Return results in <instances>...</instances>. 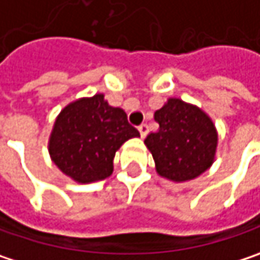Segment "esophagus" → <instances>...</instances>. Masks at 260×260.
Listing matches in <instances>:
<instances>
[{
  "label": "esophagus",
  "mask_w": 260,
  "mask_h": 260,
  "mask_svg": "<svg viewBox=\"0 0 260 260\" xmlns=\"http://www.w3.org/2000/svg\"><path fill=\"white\" fill-rule=\"evenodd\" d=\"M138 131H140L141 138H144V137L147 135V132H149V126H147L146 123H143V125H140V126H138Z\"/></svg>",
  "instance_id": "1"
}]
</instances>
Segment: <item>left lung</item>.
Masks as SVG:
<instances>
[{
  "label": "left lung",
  "mask_w": 260,
  "mask_h": 260,
  "mask_svg": "<svg viewBox=\"0 0 260 260\" xmlns=\"http://www.w3.org/2000/svg\"><path fill=\"white\" fill-rule=\"evenodd\" d=\"M159 129L144 144L154 159L156 173L176 183L193 180L214 162L219 135L210 116L200 107L168 98L154 111Z\"/></svg>",
  "instance_id": "obj_1"
}]
</instances>
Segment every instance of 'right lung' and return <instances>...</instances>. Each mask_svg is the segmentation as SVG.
I'll use <instances>...</instances> for the list:
<instances>
[{
	"mask_svg": "<svg viewBox=\"0 0 260 260\" xmlns=\"http://www.w3.org/2000/svg\"><path fill=\"white\" fill-rule=\"evenodd\" d=\"M135 137L140 132L128 123L126 113L96 93L60 110L49 138V153L65 176L86 184L110 177L116 152Z\"/></svg>",
	"mask_w": 260,
	"mask_h": 260,
	"instance_id": "right-lung-1",
	"label": "right lung"
}]
</instances>
